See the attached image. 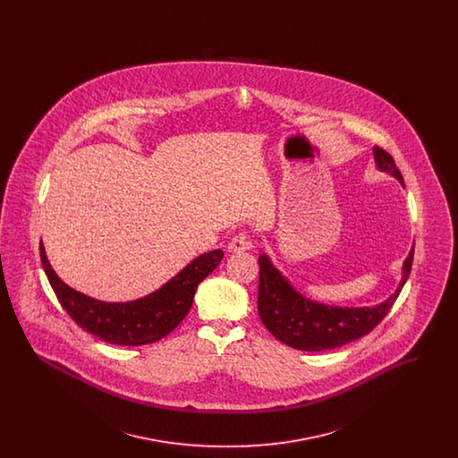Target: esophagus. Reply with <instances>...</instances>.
Masks as SVG:
<instances>
[{"label":"esophagus","mask_w":458,"mask_h":458,"mask_svg":"<svg viewBox=\"0 0 458 458\" xmlns=\"http://www.w3.org/2000/svg\"><path fill=\"white\" fill-rule=\"evenodd\" d=\"M228 249H230V252H243V250L252 249V242L249 239L247 232H240L233 239L230 240Z\"/></svg>","instance_id":"obj_1"}]
</instances>
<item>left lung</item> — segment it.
<instances>
[{"mask_svg": "<svg viewBox=\"0 0 458 458\" xmlns=\"http://www.w3.org/2000/svg\"><path fill=\"white\" fill-rule=\"evenodd\" d=\"M374 159L379 170L396 176L403 185V176L396 168L392 154L376 146ZM412 261L414 249L403 262L402 284L388 301L376 307L352 309L307 301L284 280L282 273L267 259V256L262 254L259 256L258 293V310L261 321L275 338L292 349L305 352L338 349L366 336L386 318L402 292V286L411 275Z\"/></svg>", "mask_w": 458, "mask_h": 458, "instance_id": "8db88e82", "label": "left lung"}]
</instances>
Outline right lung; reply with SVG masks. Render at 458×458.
<instances>
[{
	"instance_id": "add662e5",
	"label": "right lung",
	"mask_w": 458,
	"mask_h": 458,
	"mask_svg": "<svg viewBox=\"0 0 458 458\" xmlns=\"http://www.w3.org/2000/svg\"><path fill=\"white\" fill-rule=\"evenodd\" d=\"M41 262L60 304L68 316L90 335L113 345H146L161 340L189 314L199 284L211 275L223 252L216 249L196 258L174 278L151 295L133 302H101L64 284L47 262L43 243Z\"/></svg>"
}]
</instances>
